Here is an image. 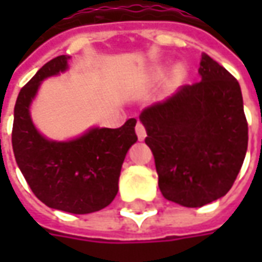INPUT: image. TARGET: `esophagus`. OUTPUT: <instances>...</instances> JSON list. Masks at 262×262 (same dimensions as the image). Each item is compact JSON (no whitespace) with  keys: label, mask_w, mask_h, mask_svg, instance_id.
<instances>
[{"label":"esophagus","mask_w":262,"mask_h":262,"mask_svg":"<svg viewBox=\"0 0 262 262\" xmlns=\"http://www.w3.org/2000/svg\"><path fill=\"white\" fill-rule=\"evenodd\" d=\"M136 133L137 137H138V140H144L146 138V128L143 125V122L141 121H138L136 125Z\"/></svg>","instance_id":"34e87169"}]
</instances>
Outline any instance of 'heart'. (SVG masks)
<instances>
[{
	"label": "heart",
	"instance_id": "b5f03b06",
	"mask_svg": "<svg viewBox=\"0 0 262 262\" xmlns=\"http://www.w3.org/2000/svg\"><path fill=\"white\" fill-rule=\"evenodd\" d=\"M184 77H185V70H184L182 67H178V68H175V71H173V80H175V83L182 81V80H184Z\"/></svg>",
	"mask_w": 262,
	"mask_h": 262
}]
</instances>
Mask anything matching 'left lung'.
Here are the masks:
<instances>
[{"instance_id":"1","label":"left lung","mask_w":262,"mask_h":262,"mask_svg":"<svg viewBox=\"0 0 262 262\" xmlns=\"http://www.w3.org/2000/svg\"><path fill=\"white\" fill-rule=\"evenodd\" d=\"M201 81L179 87L146 107V126L163 196L184 207H203L226 195L248 148V122L235 77L203 54Z\"/></svg>"}]
</instances>
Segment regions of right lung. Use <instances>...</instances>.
Wrapping results in <instances>:
<instances>
[{
  "label": "right lung",
  "instance_id": "add662e5",
  "mask_svg": "<svg viewBox=\"0 0 262 262\" xmlns=\"http://www.w3.org/2000/svg\"><path fill=\"white\" fill-rule=\"evenodd\" d=\"M70 56L46 62L17 97L11 143L30 189L51 208L87 214L109 206L128 148L137 141L136 118L119 128H92L71 141H51L37 133L29 107L42 80L66 71Z\"/></svg>",
  "mask_w": 262,
  "mask_h": 262
}]
</instances>
